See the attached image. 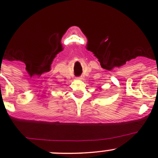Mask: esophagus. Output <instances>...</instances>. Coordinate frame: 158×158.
<instances>
[{"label":"esophagus","instance_id":"obj_1","mask_svg":"<svg viewBox=\"0 0 158 158\" xmlns=\"http://www.w3.org/2000/svg\"><path fill=\"white\" fill-rule=\"evenodd\" d=\"M77 79H82V77H77Z\"/></svg>","mask_w":158,"mask_h":158}]
</instances>
